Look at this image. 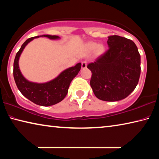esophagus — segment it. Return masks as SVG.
Listing matches in <instances>:
<instances>
[{"mask_svg":"<svg viewBox=\"0 0 159 159\" xmlns=\"http://www.w3.org/2000/svg\"><path fill=\"white\" fill-rule=\"evenodd\" d=\"M87 66V61H83L81 63V67L82 69H85Z\"/></svg>","mask_w":159,"mask_h":159,"instance_id":"esophagus-1","label":"esophagus"}]
</instances>
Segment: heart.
I'll return each mask as SVG.
<instances>
[{
  "instance_id": "b5f03b06",
  "label": "heart",
  "mask_w": 159,
  "mask_h": 159,
  "mask_svg": "<svg viewBox=\"0 0 159 159\" xmlns=\"http://www.w3.org/2000/svg\"><path fill=\"white\" fill-rule=\"evenodd\" d=\"M85 49L88 52H93L95 50V54L97 57L102 55L105 52V47L103 45H98L96 42H89L85 45Z\"/></svg>"
}]
</instances>
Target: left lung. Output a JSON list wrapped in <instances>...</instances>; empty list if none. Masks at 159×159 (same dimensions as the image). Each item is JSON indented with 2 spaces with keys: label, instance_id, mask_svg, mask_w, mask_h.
Listing matches in <instances>:
<instances>
[{
  "label": "left lung",
  "instance_id": "obj_1",
  "mask_svg": "<svg viewBox=\"0 0 159 159\" xmlns=\"http://www.w3.org/2000/svg\"><path fill=\"white\" fill-rule=\"evenodd\" d=\"M107 51L88 65L90 86L104 101L125 99L135 89L141 73V57L134 42L118 35L108 37Z\"/></svg>",
  "mask_w": 159,
  "mask_h": 159
}]
</instances>
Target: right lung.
<instances>
[{"mask_svg":"<svg viewBox=\"0 0 159 159\" xmlns=\"http://www.w3.org/2000/svg\"><path fill=\"white\" fill-rule=\"evenodd\" d=\"M41 37L50 39H59L57 35L43 34L29 38L25 41L16 54L13 64V76L17 89L25 98L35 104L41 106H51L61 102L67 95L68 90L72 80L74 79L81 68V64L78 63L74 66L63 70L57 77L46 83H34L27 80L22 75L19 68V59L27 44L32 40Z\"/></svg>","mask_w":159,"mask_h":159,"instance_id":"add662e5","label":"right lung"}]
</instances>
